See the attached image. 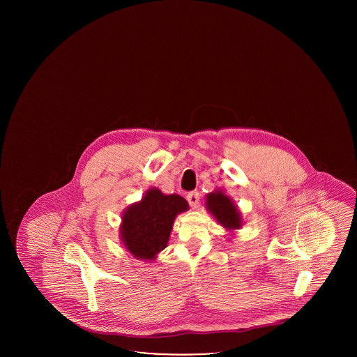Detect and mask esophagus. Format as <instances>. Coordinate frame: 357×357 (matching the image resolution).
I'll list each match as a JSON object with an SVG mask.
<instances>
[{"label": "esophagus", "instance_id": "esophagus-1", "mask_svg": "<svg viewBox=\"0 0 357 357\" xmlns=\"http://www.w3.org/2000/svg\"><path fill=\"white\" fill-rule=\"evenodd\" d=\"M199 192L198 191H190L188 194H187V201H188V204L190 206L192 207V208H195V207H198V204H199Z\"/></svg>", "mask_w": 357, "mask_h": 357}]
</instances>
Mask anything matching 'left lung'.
<instances>
[{
  "instance_id": "left-lung-1",
  "label": "left lung",
  "mask_w": 357,
  "mask_h": 357,
  "mask_svg": "<svg viewBox=\"0 0 357 357\" xmlns=\"http://www.w3.org/2000/svg\"><path fill=\"white\" fill-rule=\"evenodd\" d=\"M206 204L210 213L223 227L230 230L241 227V215L238 213L237 207L231 202V199L221 191L210 192L207 195Z\"/></svg>"
}]
</instances>
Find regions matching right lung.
<instances>
[{
  "instance_id": "obj_1",
  "label": "right lung",
  "mask_w": 357,
  "mask_h": 357,
  "mask_svg": "<svg viewBox=\"0 0 357 357\" xmlns=\"http://www.w3.org/2000/svg\"><path fill=\"white\" fill-rule=\"evenodd\" d=\"M187 208L188 204L181 195H165L150 188L139 204L123 214L120 234L124 246L139 259H153L167 246L175 217Z\"/></svg>"
}]
</instances>
